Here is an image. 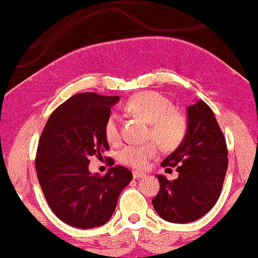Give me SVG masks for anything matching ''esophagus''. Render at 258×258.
Here are the masks:
<instances>
[{"instance_id":"34e87169","label":"esophagus","mask_w":258,"mask_h":258,"mask_svg":"<svg viewBox=\"0 0 258 258\" xmlns=\"http://www.w3.org/2000/svg\"><path fill=\"white\" fill-rule=\"evenodd\" d=\"M132 174H133V178H142V177L146 176V173L139 172V171H135V172H133Z\"/></svg>"}]
</instances>
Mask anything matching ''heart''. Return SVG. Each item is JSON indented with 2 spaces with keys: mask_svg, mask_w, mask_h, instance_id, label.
Returning a JSON list of instances; mask_svg holds the SVG:
<instances>
[{
  "mask_svg": "<svg viewBox=\"0 0 258 258\" xmlns=\"http://www.w3.org/2000/svg\"><path fill=\"white\" fill-rule=\"evenodd\" d=\"M126 110L133 116L149 123V137L154 138L164 149L172 150L184 141L188 132V120L182 112L174 110L173 103L159 92L146 91L131 97L125 105ZM106 141L116 146L121 141L119 117L111 114L104 125ZM158 153L154 142L141 146H126L121 149L119 160L121 164L133 168H144L148 161Z\"/></svg>",
  "mask_w": 258,
  "mask_h": 258,
  "instance_id": "heart-1",
  "label": "heart"
}]
</instances>
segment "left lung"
<instances>
[{"label": "left lung", "instance_id": "obj_1", "mask_svg": "<svg viewBox=\"0 0 258 258\" xmlns=\"http://www.w3.org/2000/svg\"><path fill=\"white\" fill-rule=\"evenodd\" d=\"M186 119L184 141L161 162L162 167H177L178 178L158 174L160 191L152 200L160 217L171 223L205 216L220 198L228 167L226 139L211 108L198 100L186 108Z\"/></svg>", "mask_w": 258, "mask_h": 258}]
</instances>
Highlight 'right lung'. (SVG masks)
Here are the masks:
<instances>
[{
	"instance_id": "1",
	"label": "right lung",
	"mask_w": 258,
	"mask_h": 258,
	"mask_svg": "<svg viewBox=\"0 0 258 258\" xmlns=\"http://www.w3.org/2000/svg\"><path fill=\"white\" fill-rule=\"evenodd\" d=\"M119 100L92 92L75 94L52 112L40 137L35 164L38 182L53 214L72 227L105 224L132 180L131 171L120 165L103 177L88 170L91 156L109 149L104 125Z\"/></svg>"
}]
</instances>
